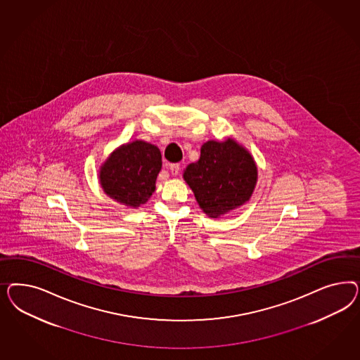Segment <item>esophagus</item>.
I'll return each instance as SVG.
<instances>
[{
  "label": "esophagus",
  "mask_w": 360,
  "mask_h": 360,
  "mask_svg": "<svg viewBox=\"0 0 360 360\" xmlns=\"http://www.w3.org/2000/svg\"><path fill=\"white\" fill-rule=\"evenodd\" d=\"M169 169H170V173L173 175H178L179 173V164H170L169 165Z\"/></svg>",
  "instance_id": "obj_1"
}]
</instances>
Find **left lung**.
Returning a JSON list of instances; mask_svg holds the SVG:
<instances>
[{"instance_id":"1","label":"left lung","mask_w":360,"mask_h":360,"mask_svg":"<svg viewBox=\"0 0 360 360\" xmlns=\"http://www.w3.org/2000/svg\"><path fill=\"white\" fill-rule=\"evenodd\" d=\"M184 178L200 208L218 218L250 199L257 167L251 154L233 140L207 141L200 148L199 160L186 167Z\"/></svg>"}]
</instances>
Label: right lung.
Wrapping results in <instances>:
<instances>
[{
	"mask_svg": "<svg viewBox=\"0 0 360 360\" xmlns=\"http://www.w3.org/2000/svg\"><path fill=\"white\" fill-rule=\"evenodd\" d=\"M161 152L143 141L127 143L112 153L100 172V184L105 194L131 207L143 205L155 188L162 167Z\"/></svg>",
	"mask_w": 360,
	"mask_h": 360,
	"instance_id": "right-lung-1",
	"label": "right lung"
}]
</instances>
